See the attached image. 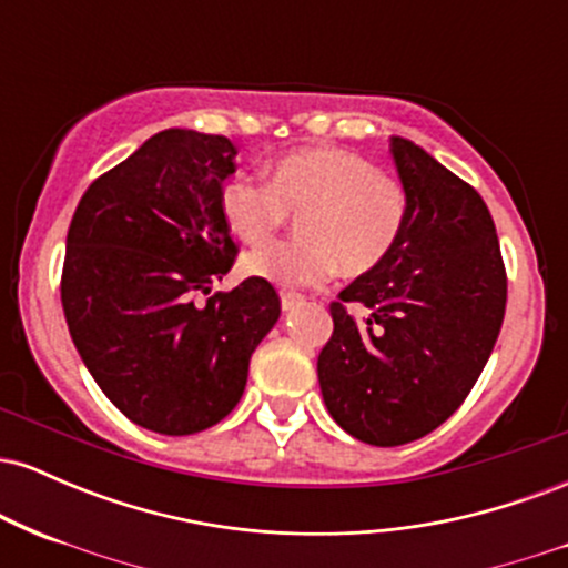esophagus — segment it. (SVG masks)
Instances as JSON below:
<instances>
[{
	"label": "esophagus",
	"mask_w": 568,
	"mask_h": 568,
	"mask_svg": "<svg viewBox=\"0 0 568 568\" xmlns=\"http://www.w3.org/2000/svg\"><path fill=\"white\" fill-rule=\"evenodd\" d=\"M302 302H304L302 293H296V291H283V293H280V304H283L285 312L293 310V306L302 304Z\"/></svg>",
	"instance_id": "obj_1"
}]
</instances>
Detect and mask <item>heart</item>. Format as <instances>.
Instances as JSON below:
<instances>
[{
	"label": "heart",
	"mask_w": 568,
	"mask_h": 568,
	"mask_svg": "<svg viewBox=\"0 0 568 568\" xmlns=\"http://www.w3.org/2000/svg\"><path fill=\"white\" fill-rule=\"evenodd\" d=\"M221 213L247 245L272 243L298 219L302 240L251 253L243 270L277 285H321L336 266L361 277L387 262L406 232L408 189L349 149H296L272 162L266 181H226Z\"/></svg>",
	"instance_id": "obj_1"
}]
</instances>
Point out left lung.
Instances as JSON below:
<instances>
[{
    "label": "left lung",
    "instance_id": "1",
    "mask_svg": "<svg viewBox=\"0 0 568 568\" xmlns=\"http://www.w3.org/2000/svg\"><path fill=\"white\" fill-rule=\"evenodd\" d=\"M389 152L408 189L406 232L387 262L331 302L334 334L317 357L336 425L384 448L425 438L465 403L507 304L480 194L416 143L393 139Z\"/></svg>",
    "mask_w": 568,
    "mask_h": 568
}]
</instances>
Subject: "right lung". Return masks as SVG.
I'll list each match as a JSON object with an SVG mask.
<instances>
[{"label": "right lung", "mask_w": 568, "mask_h": 568, "mask_svg": "<svg viewBox=\"0 0 568 568\" xmlns=\"http://www.w3.org/2000/svg\"><path fill=\"white\" fill-rule=\"evenodd\" d=\"M234 154L224 135L162 130L98 175L67 234L61 304L74 347L103 395L160 435L219 425L280 317L262 277L211 293L237 256L221 213Z\"/></svg>", "instance_id": "right-lung-1"}]
</instances>
